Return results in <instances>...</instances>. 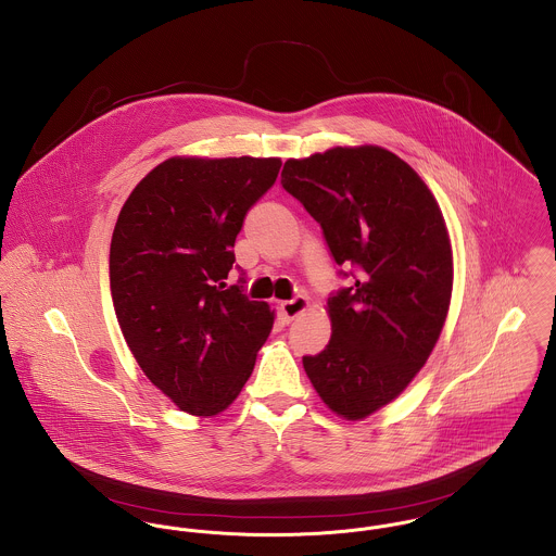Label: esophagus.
<instances>
[{
    "label": "esophagus",
    "mask_w": 556,
    "mask_h": 556,
    "mask_svg": "<svg viewBox=\"0 0 556 556\" xmlns=\"http://www.w3.org/2000/svg\"><path fill=\"white\" fill-rule=\"evenodd\" d=\"M306 306H308V299H304V296L286 300V302L279 304V308H281V313H283V317H286L288 321L296 319L302 311H306Z\"/></svg>",
    "instance_id": "esophagus-1"
}]
</instances>
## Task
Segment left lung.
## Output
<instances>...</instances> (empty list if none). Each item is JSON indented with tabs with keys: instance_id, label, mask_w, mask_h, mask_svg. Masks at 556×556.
<instances>
[{
	"instance_id": "obj_1",
	"label": "left lung",
	"mask_w": 556,
	"mask_h": 556,
	"mask_svg": "<svg viewBox=\"0 0 556 556\" xmlns=\"http://www.w3.org/2000/svg\"><path fill=\"white\" fill-rule=\"evenodd\" d=\"M281 186L321 226L351 286L328 299L332 337L302 366L346 421L395 400L428 362L453 292L442 212L410 165L379 146L290 159Z\"/></svg>"
}]
</instances>
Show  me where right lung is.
I'll list each match as a JSON object with an SVG mask.
<instances>
[{"label": "right lung", "mask_w": 556, "mask_h": 556, "mask_svg": "<svg viewBox=\"0 0 556 556\" xmlns=\"http://www.w3.org/2000/svg\"><path fill=\"white\" fill-rule=\"evenodd\" d=\"M279 159L175 156L148 173L118 215L110 288L146 377L190 415L222 413L248 383L275 313L228 286L245 215Z\"/></svg>", "instance_id": "right-lung-1"}]
</instances>
